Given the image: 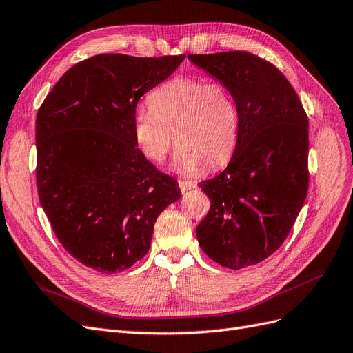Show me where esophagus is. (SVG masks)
<instances>
[{"label":"esophagus","mask_w":353,"mask_h":353,"mask_svg":"<svg viewBox=\"0 0 353 353\" xmlns=\"http://www.w3.org/2000/svg\"><path fill=\"white\" fill-rule=\"evenodd\" d=\"M178 185H179L181 191H188V190L196 188V183H193V181H183V179H179V181H178Z\"/></svg>","instance_id":"esophagus-1"}]
</instances>
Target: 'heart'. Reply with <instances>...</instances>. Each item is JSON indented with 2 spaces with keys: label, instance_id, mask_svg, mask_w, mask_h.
<instances>
[{
  "label": "heart",
  "instance_id": "obj_1",
  "mask_svg": "<svg viewBox=\"0 0 353 353\" xmlns=\"http://www.w3.org/2000/svg\"><path fill=\"white\" fill-rule=\"evenodd\" d=\"M150 108L134 113L132 132L138 150L162 163L178 145L172 168L193 174L205 165L215 169L232 156L239 141L240 114L227 85L199 78H175L156 88Z\"/></svg>",
  "mask_w": 353,
  "mask_h": 353
}]
</instances>
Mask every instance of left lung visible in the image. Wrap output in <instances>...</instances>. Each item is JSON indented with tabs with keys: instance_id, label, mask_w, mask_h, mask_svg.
Instances as JSON below:
<instances>
[{
	"instance_id": "obj_1",
	"label": "left lung",
	"mask_w": 353,
	"mask_h": 353,
	"mask_svg": "<svg viewBox=\"0 0 353 353\" xmlns=\"http://www.w3.org/2000/svg\"><path fill=\"white\" fill-rule=\"evenodd\" d=\"M227 85L240 114L228 166L200 183L210 200L196 236L212 261L241 270L265 261L290 232L307 194V116L270 61L245 51L188 54Z\"/></svg>"
}]
</instances>
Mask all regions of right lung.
Here are the masks:
<instances>
[{
    "instance_id": "1",
    "label": "right lung",
    "mask_w": 353,
    "mask_h": 353,
    "mask_svg": "<svg viewBox=\"0 0 353 353\" xmlns=\"http://www.w3.org/2000/svg\"><path fill=\"white\" fill-rule=\"evenodd\" d=\"M185 56L99 54L72 66L37 114V185L52 231L88 268L121 272L150 249L176 179L138 150L137 103Z\"/></svg>"
}]
</instances>
